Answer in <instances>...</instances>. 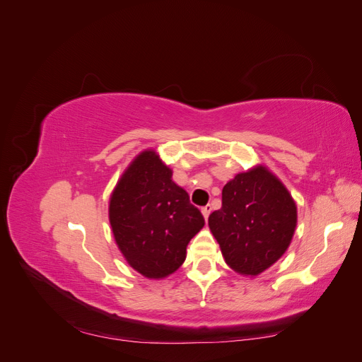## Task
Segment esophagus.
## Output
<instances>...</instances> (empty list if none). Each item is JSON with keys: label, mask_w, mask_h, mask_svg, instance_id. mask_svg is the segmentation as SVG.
Wrapping results in <instances>:
<instances>
[{"label": "esophagus", "mask_w": 362, "mask_h": 362, "mask_svg": "<svg viewBox=\"0 0 362 362\" xmlns=\"http://www.w3.org/2000/svg\"><path fill=\"white\" fill-rule=\"evenodd\" d=\"M210 213H211V205H205V206L202 208V216H204L205 221L208 218V216H210Z\"/></svg>", "instance_id": "34e87169"}]
</instances>
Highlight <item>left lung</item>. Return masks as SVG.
Returning <instances> with one entry per match:
<instances>
[{
	"label": "left lung",
	"mask_w": 362,
	"mask_h": 362,
	"mask_svg": "<svg viewBox=\"0 0 362 362\" xmlns=\"http://www.w3.org/2000/svg\"><path fill=\"white\" fill-rule=\"evenodd\" d=\"M298 206L286 185L264 164L237 173L222 190V208L208 217L226 264L254 278L286 254Z\"/></svg>",
	"instance_id": "8db88e82"
}]
</instances>
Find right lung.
Here are the masks:
<instances>
[{
    "label": "right lung",
    "mask_w": 362,
    "mask_h": 362,
    "mask_svg": "<svg viewBox=\"0 0 362 362\" xmlns=\"http://www.w3.org/2000/svg\"><path fill=\"white\" fill-rule=\"evenodd\" d=\"M172 173L154 149L141 151L124 170L108 202V221L120 254L148 279L177 272L190 240L205 225Z\"/></svg>",
    "instance_id": "right-lung-1"
}]
</instances>
